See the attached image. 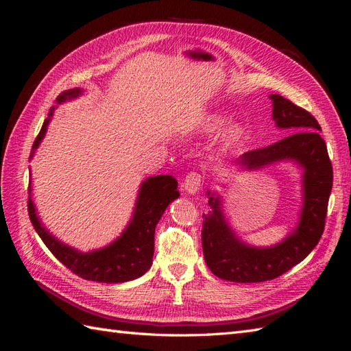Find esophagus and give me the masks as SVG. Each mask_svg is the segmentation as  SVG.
<instances>
[{"instance_id":"34e87169","label":"esophagus","mask_w":351,"mask_h":351,"mask_svg":"<svg viewBox=\"0 0 351 351\" xmlns=\"http://www.w3.org/2000/svg\"><path fill=\"white\" fill-rule=\"evenodd\" d=\"M200 184H202V176L196 171H190L183 182V187L189 195H196L199 192Z\"/></svg>"}]
</instances>
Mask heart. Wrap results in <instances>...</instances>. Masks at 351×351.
Returning a JSON list of instances; mask_svg holds the SVG:
<instances>
[{"instance_id":"1","label":"heart","mask_w":351,"mask_h":351,"mask_svg":"<svg viewBox=\"0 0 351 351\" xmlns=\"http://www.w3.org/2000/svg\"><path fill=\"white\" fill-rule=\"evenodd\" d=\"M224 121H226V117L218 112L205 114L197 124V132L200 134H212L219 129ZM243 133H244L243 124L240 121L231 120L224 125V129H222L219 134V145L222 147H226V149H228V147H232L240 142Z\"/></svg>"}]
</instances>
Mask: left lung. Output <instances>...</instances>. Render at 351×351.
I'll use <instances>...</instances> for the list:
<instances>
[{
  "instance_id": "1",
  "label": "left lung",
  "mask_w": 351,
  "mask_h": 351,
  "mask_svg": "<svg viewBox=\"0 0 351 351\" xmlns=\"http://www.w3.org/2000/svg\"><path fill=\"white\" fill-rule=\"evenodd\" d=\"M272 120L284 130V139L267 147L243 154L236 165L243 171H256L277 162H294L302 168L303 204L299 222L289 236L274 246H253L239 239L222 210V197L208 190L210 210L204 214L202 247L210 272L232 282H262L280 277L300 263L319 241L332 189L329 161L321 125L306 110L281 95H269Z\"/></svg>"
}]
</instances>
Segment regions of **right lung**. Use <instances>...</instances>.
Returning <instances> with one entry per match:
<instances>
[{
    "label": "right lung",
    "instance_id": "right-lung-1",
    "mask_svg": "<svg viewBox=\"0 0 351 351\" xmlns=\"http://www.w3.org/2000/svg\"><path fill=\"white\" fill-rule=\"evenodd\" d=\"M82 93L83 90L79 88L62 92L57 98V104L77 98ZM54 110V107L51 108L48 119L42 124V129L36 137L34 147H32L30 159L34 158L38 146L44 141ZM178 196L177 180L174 177H147L139 187L133 215L121 234L110 243L108 246L90 252H80L62 243L56 236H52V232H49V230L42 224L34 200H32V178L29 180L27 210L38 236L62 265H66L69 269L84 280L117 284L139 278L151 268L154 258L155 227L161 219L167 206Z\"/></svg>",
    "mask_w": 351,
    "mask_h": 351
}]
</instances>
